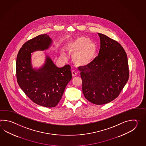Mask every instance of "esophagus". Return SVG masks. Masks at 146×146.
I'll use <instances>...</instances> for the list:
<instances>
[{"label": "esophagus", "instance_id": "obj_1", "mask_svg": "<svg viewBox=\"0 0 146 146\" xmlns=\"http://www.w3.org/2000/svg\"><path fill=\"white\" fill-rule=\"evenodd\" d=\"M72 76L73 77H76V76H77V72H74V71H72Z\"/></svg>", "mask_w": 146, "mask_h": 146}]
</instances>
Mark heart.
Segmentation results:
<instances>
[{"mask_svg": "<svg viewBox=\"0 0 146 146\" xmlns=\"http://www.w3.org/2000/svg\"><path fill=\"white\" fill-rule=\"evenodd\" d=\"M69 53L73 54L72 60L76 65L87 67L92 65L98 53V48L90 38L79 36L69 40L66 44ZM62 56L64 57L62 54Z\"/></svg>", "mask_w": 146, "mask_h": 146, "instance_id": "b5f03b06", "label": "heart"}]
</instances>
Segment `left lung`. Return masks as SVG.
Returning <instances> with one entry per match:
<instances>
[{
  "mask_svg": "<svg viewBox=\"0 0 146 146\" xmlns=\"http://www.w3.org/2000/svg\"><path fill=\"white\" fill-rule=\"evenodd\" d=\"M100 49L92 65L80 68L82 92L86 99L96 105L118 97L129 78L127 54L117 41L98 33Z\"/></svg>",
  "mask_w": 146,
  "mask_h": 146,
  "instance_id": "left-lung-1",
  "label": "left lung"
}]
</instances>
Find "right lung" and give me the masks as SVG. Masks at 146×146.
<instances>
[{"label": "right lung", "mask_w": 146, "mask_h": 146, "mask_svg": "<svg viewBox=\"0 0 146 146\" xmlns=\"http://www.w3.org/2000/svg\"><path fill=\"white\" fill-rule=\"evenodd\" d=\"M47 34H41L25 42L16 60V76L19 86L33 102L46 108L55 107L72 78L69 65L58 68L48 56L38 69H33L31 53L46 50L52 43Z\"/></svg>", "instance_id": "add662e5"}]
</instances>
